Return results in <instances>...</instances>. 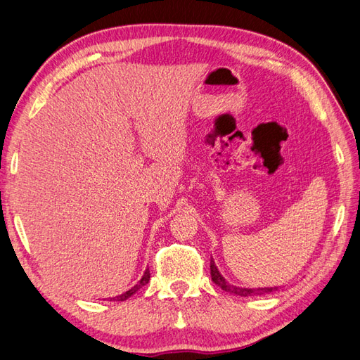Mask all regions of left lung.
<instances>
[{"label": "left lung", "mask_w": 360, "mask_h": 360, "mask_svg": "<svg viewBox=\"0 0 360 360\" xmlns=\"http://www.w3.org/2000/svg\"><path fill=\"white\" fill-rule=\"evenodd\" d=\"M210 275H212V281L218 285L221 289L226 290L229 294H233V295H241V297H249V295H263L267 292H274V290H277L278 288H257V289H249V288H240V286H233L231 283L226 281V278L223 275L219 274V271L217 269L215 262H213V258H210Z\"/></svg>", "instance_id": "left-lung-1"}]
</instances>
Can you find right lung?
I'll use <instances>...</instances> for the list:
<instances>
[{
  "label": "right lung",
  "instance_id": "add662e5",
  "mask_svg": "<svg viewBox=\"0 0 360 360\" xmlns=\"http://www.w3.org/2000/svg\"><path fill=\"white\" fill-rule=\"evenodd\" d=\"M150 281V271L147 269V271H145L143 272V275H142V278L139 280V281H137V285L136 286H133L131 289H129V290H127V292H124V294H122V295H117V297H112L111 298V300H116V302H124V300H127V298H129V297H131L134 292H137V290H139L142 286H145V285H147V283Z\"/></svg>",
  "mask_w": 360,
  "mask_h": 360
}]
</instances>
